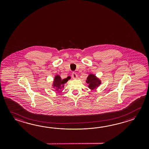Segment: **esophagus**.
Listing matches in <instances>:
<instances>
[{"instance_id":"obj_1","label":"esophagus","mask_w":149,"mask_h":149,"mask_svg":"<svg viewBox=\"0 0 149 149\" xmlns=\"http://www.w3.org/2000/svg\"><path fill=\"white\" fill-rule=\"evenodd\" d=\"M72 77L73 78V79H76L78 78V76L77 74V73L76 72H73L72 74Z\"/></svg>"}]
</instances>
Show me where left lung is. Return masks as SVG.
<instances>
[{
    "instance_id": "8db88e82",
    "label": "left lung",
    "mask_w": 149,
    "mask_h": 149,
    "mask_svg": "<svg viewBox=\"0 0 149 149\" xmlns=\"http://www.w3.org/2000/svg\"><path fill=\"white\" fill-rule=\"evenodd\" d=\"M86 82L88 84V87L89 88L93 90L97 88L101 84L102 82L101 80L99 79L95 74L91 73L87 77Z\"/></svg>"
}]
</instances>
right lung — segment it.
<instances>
[{"mask_svg":"<svg viewBox=\"0 0 149 149\" xmlns=\"http://www.w3.org/2000/svg\"><path fill=\"white\" fill-rule=\"evenodd\" d=\"M70 79V76H68L67 78L62 79L60 75L56 74L54 77V80L52 86L55 91H59L60 89L63 88L65 84L67 83L68 81Z\"/></svg>","mask_w":149,"mask_h":149,"instance_id":"obj_1","label":"right lung"}]
</instances>
